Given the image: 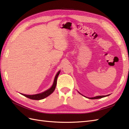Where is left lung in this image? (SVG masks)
<instances>
[{"label": "left lung", "instance_id": "1", "mask_svg": "<svg viewBox=\"0 0 129 129\" xmlns=\"http://www.w3.org/2000/svg\"><path fill=\"white\" fill-rule=\"evenodd\" d=\"M78 92L79 93V94H81V95L84 96V97H85L86 98H88V99H100V98H104V97H106V96H109L110 95V94L109 95H100V96H95V97H92V98H89V97H87V96H84L83 95H82L80 92H79L78 91Z\"/></svg>", "mask_w": 129, "mask_h": 129}]
</instances>
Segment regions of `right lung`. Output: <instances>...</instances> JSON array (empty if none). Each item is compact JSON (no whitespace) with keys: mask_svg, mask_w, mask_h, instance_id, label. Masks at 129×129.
Segmentation results:
<instances>
[{"mask_svg":"<svg viewBox=\"0 0 129 129\" xmlns=\"http://www.w3.org/2000/svg\"><path fill=\"white\" fill-rule=\"evenodd\" d=\"M60 73V70L58 71V72L57 73L55 76L53 85H52V86L49 89L46 90H45V91H43L41 93H39V94H34V95H26V94H21V93H20V94L23 95V96H25L26 98L30 99L37 100H42L46 97H48V96L51 94L52 93L54 92L55 89L56 83H57V77H58V75H59Z\"/></svg>","mask_w":129,"mask_h":129,"instance_id":"add662e5","label":"right lung"}]
</instances>
